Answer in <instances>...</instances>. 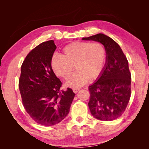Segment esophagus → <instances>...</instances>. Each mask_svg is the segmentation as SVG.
Instances as JSON below:
<instances>
[{"label":"esophagus","instance_id":"1","mask_svg":"<svg viewBox=\"0 0 149 149\" xmlns=\"http://www.w3.org/2000/svg\"><path fill=\"white\" fill-rule=\"evenodd\" d=\"M79 90H80V89L78 88H73V92L74 93H77L79 91Z\"/></svg>","mask_w":149,"mask_h":149}]
</instances>
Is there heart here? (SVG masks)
Instances as JSON below:
<instances>
[{
    "instance_id": "1",
    "label": "heart",
    "mask_w": 149,
    "mask_h": 149,
    "mask_svg": "<svg viewBox=\"0 0 149 149\" xmlns=\"http://www.w3.org/2000/svg\"><path fill=\"white\" fill-rule=\"evenodd\" d=\"M106 53L100 42H74L62 49L61 55H53L51 67L55 74L67 79L74 68L77 71L67 82L68 86L78 88L100 75L104 66Z\"/></svg>"
}]
</instances>
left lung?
I'll return each instance as SVG.
<instances>
[{"label": "left lung", "instance_id": "1", "mask_svg": "<svg viewBox=\"0 0 149 149\" xmlns=\"http://www.w3.org/2000/svg\"><path fill=\"white\" fill-rule=\"evenodd\" d=\"M83 40L100 42L107 55L101 75L89 86L90 112L99 120H114L123 115L131 94V74L127 58L119 45L107 35L99 33Z\"/></svg>", "mask_w": 149, "mask_h": 149}]
</instances>
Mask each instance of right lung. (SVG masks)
I'll list each match as a JSON object with an SVG mask.
<instances>
[{"instance_id": "obj_1", "label": "right lung", "mask_w": 149, "mask_h": 149, "mask_svg": "<svg viewBox=\"0 0 149 149\" xmlns=\"http://www.w3.org/2000/svg\"><path fill=\"white\" fill-rule=\"evenodd\" d=\"M56 47L53 40L40 44L26 55L21 66L19 88L26 112L36 123L46 126L66 118L75 94L60 90L62 83L52 69Z\"/></svg>"}]
</instances>
